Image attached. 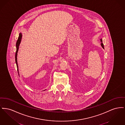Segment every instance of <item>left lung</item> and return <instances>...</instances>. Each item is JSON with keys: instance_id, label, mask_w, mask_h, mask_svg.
<instances>
[{"instance_id": "left-lung-1", "label": "left lung", "mask_w": 125, "mask_h": 125, "mask_svg": "<svg viewBox=\"0 0 125 125\" xmlns=\"http://www.w3.org/2000/svg\"><path fill=\"white\" fill-rule=\"evenodd\" d=\"M100 41H101V46H102V48H103V49H104V45H103V40H102V39H100Z\"/></svg>"}]
</instances>
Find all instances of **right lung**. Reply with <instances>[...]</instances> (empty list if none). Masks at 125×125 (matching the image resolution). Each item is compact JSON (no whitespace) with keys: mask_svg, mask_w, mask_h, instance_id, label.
<instances>
[{"mask_svg":"<svg viewBox=\"0 0 125 125\" xmlns=\"http://www.w3.org/2000/svg\"><path fill=\"white\" fill-rule=\"evenodd\" d=\"M22 38V33L21 32H20L19 33V36L18 37V39L16 43V53H15V62L16 64V66H17V71L18 72V63H17V52L19 50V45L21 43V39ZM45 91V90H44Z\"/></svg>","mask_w":125,"mask_h":125,"instance_id":"1","label":"right lung"}]
</instances>
